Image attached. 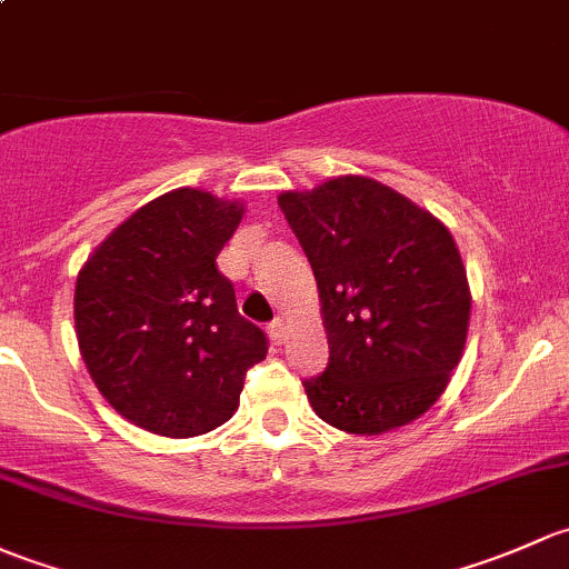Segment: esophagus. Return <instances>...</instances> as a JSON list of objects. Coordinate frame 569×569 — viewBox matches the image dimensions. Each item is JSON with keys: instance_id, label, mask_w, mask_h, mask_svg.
<instances>
[{"instance_id": "esophagus-1", "label": "esophagus", "mask_w": 569, "mask_h": 569, "mask_svg": "<svg viewBox=\"0 0 569 569\" xmlns=\"http://www.w3.org/2000/svg\"><path fill=\"white\" fill-rule=\"evenodd\" d=\"M284 333H287V326H284L282 318H277V320H271V323H268V337H271L273 345H282Z\"/></svg>"}]
</instances>
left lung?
<instances>
[{"label": "left lung", "instance_id": "obj_1", "mask_svg": "<svg viewBox=\"0 0 569 569\" xmlns=\"http://www.w3.org/2000/svg\"><path fill=\"white\" fill-rule=\"evenodd\" d=\"M318 279L328 365L303 378L315 413L353 436L419 419L449 383L471 292L447 227L378 180L345 174L279 197Z\"/></svg>", "mask_w": 569, "mask_h": 569}]
</instances>
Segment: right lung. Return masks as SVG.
Masks as SVG:
<instances>
[{"mask_svg":"<svg viewBox=\"0 0 569 569\" xmlns=\"http://www.w3.org/2000/svg\"><path fill=\"white\" fill-rule=\"evenodd\" d=\"M243 208L178 189L139 208L76 279V337L117 413L167 438H191L236 413L268 337L241 318L216 268Z\"/></svg>","mask_w":569,"mask_h":569,"instance_id":"right-lung-1","label":"right lung"}]
</instances>
